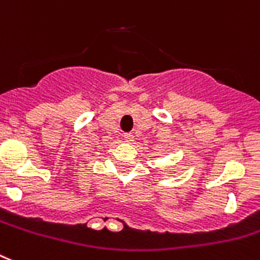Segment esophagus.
<instances>
[{"label": "esophagus", "mask_w": 260, "mask_h": 260, "mask_svg": "<svg viewBox=\"0 0 260 260\" xmlns=\"http://www.w3.org/2000/svg\"><path fill=\"white\" fill-rule=\"evenodd\" d=\"M124 140H125V143L132 144V143H134V140H135V136L132 134H125V135H124Z\"/></svg>", "instance_id": "1"}]
</instances>
